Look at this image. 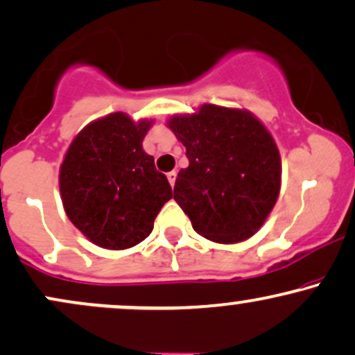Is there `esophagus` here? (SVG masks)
Masks as SVG:
<instances>
[{"instance_id": "obj_1", "label": "esophagus", "mask_w": 355, "mask_h": 355, "mask_svg": "<svg viewBox=\"0 0 355 355\" xmlns=\"http://www.w3.org/2000/svg\"><path fill=\"white\" fill-rule=\"evenodd\" d=\"M166 178H168V182H170V185H175V180H177V172H175V170H173V172H168V173H166Z\"/></svg>"}]
</instances>
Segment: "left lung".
Returning <instances> with one entry per match:
<instances>
[{
	"label": "left lung",
	"mask_w": 355,
	"mask_h": 355,
	"mask_svg": "<svg viewBox=\"0 0 355 355\" xmlns=\"http://www.w3.org/2000/svg\"><path fill=\"white\" fill-rule=\"evenodd\" d=\"M166 126L187 148L173 198L202 237L217 243L250 239L274 209L282 162L277 144L254 113L205 103L173 115Z\"/></svg>",
	"instance_id": "1"
}]
</instances>
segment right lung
Masks as SVG:
<instances>
[{
	"label": "right lung",
	"mask_w": 355,
	"mask_h": 355,
	"mask_svg": "<svg viewBox=\"0 0 355 355\" xmlns=\"http://www.w3.org/2000/svg\"><path fill=\"white\" fill-rule=\"evenodd\" d=\"M152 118L123 112L92 121L73 138L60 166L68 218L89 242L108 250L135 247L152 234L172 187L141 146Z\"/></svg>",
	"instance_id": "add662e5"
}]
</instances>
